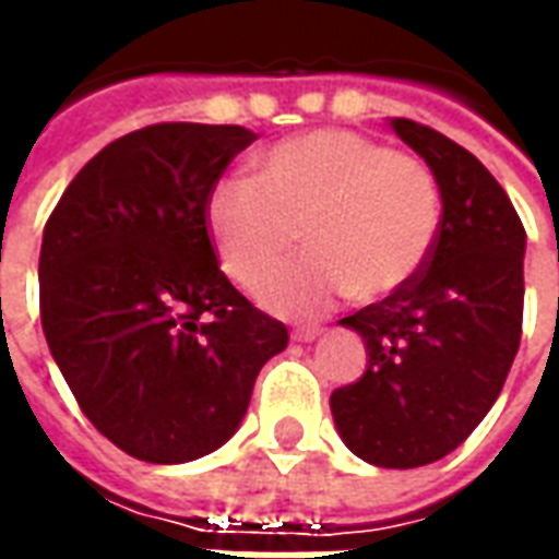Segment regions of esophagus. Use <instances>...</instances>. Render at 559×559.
Here are the masks:
<instances>
[{
    "label": "esophagus",
    "mask_w": 559,
    "mask_h": 559,
    "mask_svg": "<svg viewBox=\"0 0 559 559\" xmlns=\"http://www.w3.org/2000/svg\"><path fill=\"white\" fill-rule=\"evenodd\" d=\"M293 341H302V344H308V341H314L323 335V329L320 326H302V329H293L290 332Z\"/></svg>",
    "instance_id": "1"
}]
</instances>
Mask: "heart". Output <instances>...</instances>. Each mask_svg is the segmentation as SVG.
<instances>
[{
  "label": "heart",
  "instance_id": "obj_1",
  "mask_svg": "<svg viewBox=\"0 0 559 559\" xmlns=\"http://www.w3.org/2000/svg\"><path fill=\"white\" fill-rule=\"evenodd\" d=\"M203 221L221 269L242 287L278 266L299 224L311 254L275 272L260 302L314 317L353 293L374 302L411 287L433 254L443 197L425 160L356 131L311 128L263 148L254 179L212 185Z\"/></svg>",
  "mask_w": 559,
  "mask_h": 559
}]
</instances>
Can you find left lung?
I'll return each instance as SVG.
<instances>
[{
  "instance_id": "obj_1",
  "label": "left lung",
  "mask_w": 559,
  "mask_h": 559,
  "mask_svg": "<svg viewBox=\"0 0 559 559\" xmlns=\"http://www.w3.org/2000/svg\"><path fill=\"white\" fill-rule=\"evenodd\" d=\"M389 128L431 167L443 224L411 287L341 320L362 335L368 368L329 407L353 455L411 469L464 443L503 389L521 344L527 233L476 155L413 119Z\"/></svg>"
}]
</instances>
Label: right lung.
Here are the masks:
<instances>
[{
	"label": "right lung",
	"mask_w": 559,
	"mask_h": 559,
	"mask_svg": "<svg viewBox=\"0 0 559 559\" xmlns=\"http://www.w3.org/2000/svg\"><path fill=\"white\" fill-rule=\"evenodd\" d=\"M257 140L164 122L104 146L44 227L41 326L80 411L131 457L185 464L230 440L287 326L218 269L203 206Z\"/></svg>",
	"instance_id": "right-lung-1"
}]
</instances>
